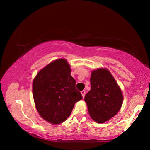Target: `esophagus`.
<instances>
[{
  "mask_svg": "<svg viewBox=\"0 0 150 150\" xmlns=\"http://www.w3.org/2000/svg\"><path fill=\"white\" fill-rule=\"evenodd\" d=\"M81 95H82L83 97H84V96H85V90L82 91H81Z\"/></svg>",
  "mask_w": 150,
  "mask_h": 150,
  "instance_id": "34e87169",
  "label": "esophagus"
}]
</instances>
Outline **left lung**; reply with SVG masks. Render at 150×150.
Here are the masks:
<instances>
[{"mask_svg":"<svg viewBox=\"0 0 150 150\" xmlns=\"http://www.w3.org/2000/svg\"><path fill=\"white\" fill-rule=\"evenodd\" d=\"M90 81L91 88L85 96L88 113L96 122L104 123L120 110L122 93L115 78L106 69L93 71Z\"/></svg>","mask_w":150,"mask_h":150,"instance_id":"obj_1","label":"left lung"}]
</instances>
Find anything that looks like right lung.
Here are the masks:
<instances>
[{
  "instance_id": "1",
  "label": "right lung",
  "mask_w": 150,
  "mask_h": 150,
  "mask_svg": "<svg viewBox=\"0 0 150 150\" xmlns=\"http://www.w3.org/2000/svg\"><path fill=\"white\" fill-rule=\"evenodd\" d=\"M75 83L65 59L51 62L38 73L33 81V96L35 108L45 120L58 124L67 120L75 103L83 98Z\"/></svg>"
}]
</instances>
